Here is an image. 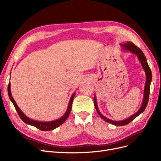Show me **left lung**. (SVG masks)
Here are the masks:
<instances>
[{
    "mask_svg": "<svg viewBox=\"0 0 161 161\" xmlns=\"http://www.w3.org/2000/svg\"><path fill=\"white\" fill-rule=\"evenodd\" d=\"M120 46L122 47V49L126 50V51H129L130 52L137 55L138 60L141 63V64L143 67V70H144L146 76V84H145L144 91H143V98L142 106L138 109V112H136L134 114L132 115L131 116H130L128 118H126V119L121 120V121H114L112 119H108V118L106 117L105 116H104L102 114H101L98 109L96 95H95L94 104H95V106L96 110H97L98 114L106 122L110 123V124H112L114 125H115V126H124V125L129 124L130 121H132L134 119H135V118L138 117L140 114H141L142 112H143V111L145 110V109L148 103L149 95V92H150V85H151V82L152 80V74H151V69L147 64V59L146 58V56L142 52V50L135 46L132 42H126L125 44H120Z\"/></svg>",
    "mask_w": 161,
    "mask_h": 161,
    "instance_id": "left-lung-1",
    "label": "left lung"
}]
</instances>
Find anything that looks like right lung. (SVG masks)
I'll use <instances>...</instances> for the list:
<instances>
[{
	"label": "right lung",
	"instance_id": "obj_1",
	"mask_svg": "<svg viewBox=\"0 0 161 161\" xmlns=\"http://www.w3.org/2000/svg\"><path fill=\"white\" fill-rule=\"evenodd\" d=\"M8 96H9L10 99L11 100V101L12 102V103H13V104H14V107L16 109L17 112H18L19 117L21 118V119L24 123H27L29 125L35 126V127H36L37 129L41 130L49 131V130H52L57 128L58 126L61 125L67 119L68 117L69 116V115L70 114V112H71L72 103H73V100H74V98L75 95V92H74V93L72 94V95L70 97L69 103V106H68L67 109H66V112L64 113V114L58 119H56V120L52 121H48V122L33 120L32 119H30V118H29L27 116H26V115H25V114L19 109L18 106L17 105L15 100L14 99L13 97L12 96L11 90H10V82H9V84H8Z\"/></svg>",
	"mask_w": 161,
	"mask_h": 161
}]
</instances>
